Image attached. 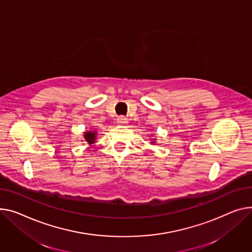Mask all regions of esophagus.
Here are the masks:
<instances>
[{"label": "esophagus", "mask_w": 252, "mask_h": 252, "mask_svg": "<svg viewBox=\"0 0 252 252\" xmlns=\"http://www.w3.org/2000/svg\"><path fill=\"white\" fill-rule=\"evenodd\" d=\"M127 123H128L127 119H126V117H124V116H120L119 119H117V121H116V124L119 125V126H126Z\"/></svg>", "instance_id": "1"}]
</instances>
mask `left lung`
Wrapping results in <instances>:
<instances>
[{
	"label": "left lung",
	"instance_id": "8db88e82",
	"mask_svg": "<svg viewBox=\"0 0 252 252\" xmlns=\"http://www.w3.org/2000/svg\"><path fill=\"white\" fill-rule=\"evenodd\" d=\"M154 141H155V139H153V142H152V144H154V143H155Z\"/></svg>",
	"mask_w": 252,
	"mask_h": 252
}]
</instances>
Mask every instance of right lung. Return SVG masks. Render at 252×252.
Segmentation results:
<instances>
[{
  "label": "right lung",
  "instance_id": "obj_1",
  "mask_svg": "<svg viewBox=\"0 0 252 252\" xmlns=\"http://www.w3.org/2000/svg\"><path fill=\"white\" fill-rule=\"evenodd\" d=\"M96 131L93 130V131H85L84 132V139H85V141L89 144V145H92L95 143V140H96Z\"/></svg>",
  "mask_w": 252,
  "mask_h": 252
}]
</instances>
